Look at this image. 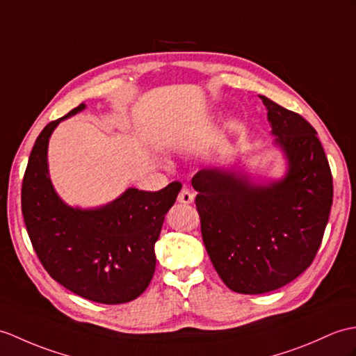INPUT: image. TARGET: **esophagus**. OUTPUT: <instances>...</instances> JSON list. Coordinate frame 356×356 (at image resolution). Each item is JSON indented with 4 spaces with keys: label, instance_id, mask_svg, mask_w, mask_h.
Listing matches in <instances>:
<instances>
[{
    "label": "esophagus",
    "instance_id": "34e87169",
    "mask_svg": "<svg viewBox=\"0 0 356 356\" xmlns=\"http://www.w3.org/2000/svg\"><path fill=\"white\" fill-rule=\"evenodd\" d=\"M177 202H179V203H184V204H189V203H193V202H194V193L191 191V189L184 188V189H181V191L179 193Z\"/></svg>",
    "mask_w": 356,
    "mask_h": 356
}]
</instances>
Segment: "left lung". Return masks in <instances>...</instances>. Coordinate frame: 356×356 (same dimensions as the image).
<instances>
[{
	"instance_id": "left-lung-1",
	"label": "left lung",
	"mask_w": 356,
	"mask_h": 356,
	"mask_svg": "<svg viewBox=\"0 0 356 356\" xmlns=\"http://www.w3.org/2000/svg\"><path fill=\"white\" fill-rule=\"evenodd\" d=\"M282 179L254 184L241 171L204 168L193 177L209 258L230 290L264 294L290 284L316 258L332 206V175L317 131L299 113L259 95Z\"/></svg>"
}]
</instances>
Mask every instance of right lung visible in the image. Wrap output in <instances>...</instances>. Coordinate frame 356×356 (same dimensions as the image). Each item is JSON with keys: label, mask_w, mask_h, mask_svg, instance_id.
<instances>
[{"label": "right lung", "mask_w": 356, "mask_h": 356, "mask_svg": "<svg viewBox=\"0 0 356 356\" xmlns=\"http://www.w3.org/2000/svg\"><path fill=\"white\" fill-rule=\"evenodd\" d=\"M85 107L81 103L40 131L22 180V216L33 249L56 282L97 303H126L150 284L154 244L181 184L172 181L156 193L129 188L90 209L66 204L49 179L48 143L60 121Z\"/></svg>", "instance_id": "add662e5"}]
</instances>
